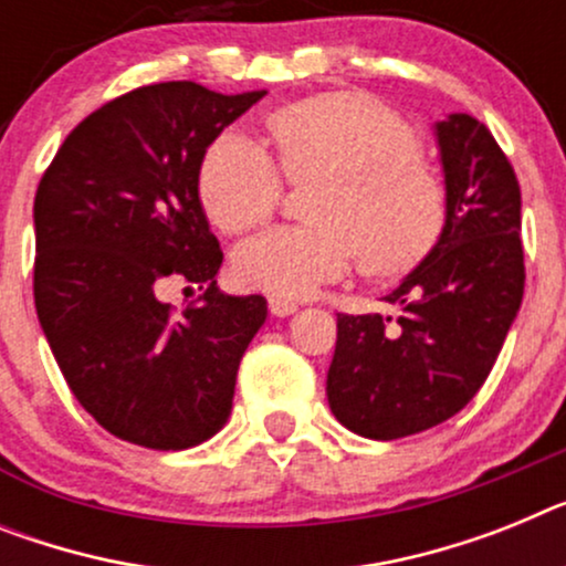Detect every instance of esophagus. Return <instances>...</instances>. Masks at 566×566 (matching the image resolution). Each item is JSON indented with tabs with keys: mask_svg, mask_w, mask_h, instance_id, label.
I'll use <instances>...</instances> for the list:
<instances>
[{
	"mask_svg": "<svg viewBox=\"0 0 566 566\" xmlns=\"http://www.w3.org/2000/svg\"><path fill=\"white\" fill-rule=\"evenodd\" d=\"M297 303L294 301H286V297H277V294H272V297H269V312H272L274 317H289V315H294V312H297Z\"/></svg>",
	"mask_w": 566,
	"mask_h": 566,
	"instance_id": "34e87169",
	"label": "esophagus"
}]
</instances>
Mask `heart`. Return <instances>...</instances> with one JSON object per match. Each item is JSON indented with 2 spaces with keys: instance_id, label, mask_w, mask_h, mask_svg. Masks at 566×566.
Segmentation results:
<instances>
[{
  "instance_id": "obj_1",
  "label": "heart",
  "mask_w": 566,
  "mask_h": 566,
  "mask_svg": "<svg viewBox=\"0 0 566 566\" xmlns=\"http://www.w3.org/2000/svg\"><path fill=\"white\" fill-rule=\"evenodd\" d=\"M272 163L220 137L197 174L202 211L223 234L260 229L283 186H312L303 229L272 231L237 251L234 277L277 297H306L360 265L366 277L412 274L447 229V188L395 111L360 91H323L263 119Z\"/></svg>"
}]
</instances>
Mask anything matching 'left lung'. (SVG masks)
I'll return each mask as SVG.
<instances>
[{
  "label": "left lung",
  "mask_w": 566,
  "mask_h": 566,
  "mask_svg": "<svg viewBox=\"0 0 566 566\" xmlns=\"http://www.w3.org/2000/svg\"><path fill=\"white\" fill-rule=\"evenodd\" d=\"M447 229L386 303L398 321L337 315L326 395L337 421L371 441L438 427L484 386L524 297L521 188L484 123H434Z\"/></svg>",
  "instance_id": "obj_1"
}]
</instances>
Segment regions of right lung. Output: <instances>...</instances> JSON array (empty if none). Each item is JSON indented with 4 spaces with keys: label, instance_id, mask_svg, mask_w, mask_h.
<instances>
[{
    "label": "right lung",
    "instance_id": "right-lung-1",
    "mask_svg": "<svg viewBox=\"0 0 566 566\" xmlns=\"http://www.w3.org/2000/svg\"><path fill=\"white\" fill-rule=\"evenodd\" d=\"M265 91L157 82L67 134L33 200V301L74 398L123 441L188 449L231 415L240 357L265 297L217 289L223 251L197 195L206 148ZM168 276L207 286L180 318Z\"/></svg>",
    "mask_w": 566,
    "mask_h": 566
}]
</instances>
